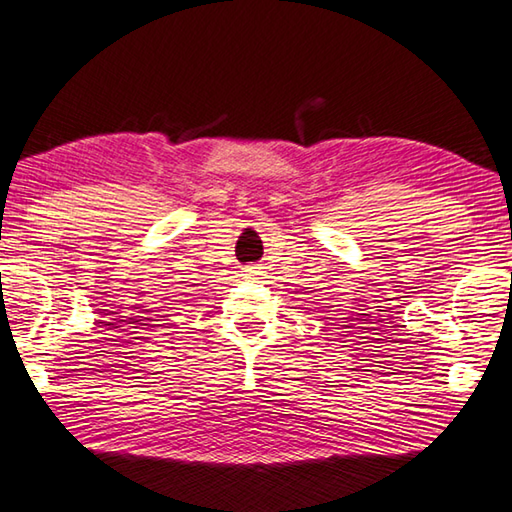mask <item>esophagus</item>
I'll list each match as a JSON object with an SVG mask.
<instances>
[{
	"instance_id": "obj_1",
	"label": "esophagus",
	"mask_w": 512,
	"mask_h": 512,
	"mask_svg": "<svg viewBox=\"0 0 512 512\" xmlns=\"http://www.w3.org/2000/svg\"><path fill=\"white\" fill-rule=\"evenodd\" d=\"M259 266H246V273H257Z\"/></svg>"
}]
</instances>
